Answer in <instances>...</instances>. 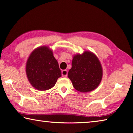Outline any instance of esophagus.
Here are the masks:
<instances>
[{
  "mask_svg": "<svg viewBox=\"0 0 133 133\" xmlns=\"http://www.w3.org/2000/svg\"><path fill=\"white\" fill-rule=\"evenodd\" d=\"M62 75L63 77L66 78L67 77V75H68V71H67V70H65V69H64V70H62Z\"/></svg>",
  "mask_w": 133,
  "mask_h": 133,
  "instance_id": "1",
  "label": "esophagus"
}]
</instances>
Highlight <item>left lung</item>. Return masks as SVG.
<instances>
[{"label": "left lung", "instance_id": "1", "mask_svg": "<svg viewBox=\"0 0 133 133\" xmlns=\"http://www.w3.org/2000/svg\"><path fill=\"white\" fill-rule=\"evenodd\" d=\"M68 77L74 88L79 92H87L95 90L103 77V69L98 58L89 51L74 56Z\"/></svg>", "mask_w": 133, "mask_h": 133}]
</instances>
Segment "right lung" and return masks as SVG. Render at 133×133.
Masks as SVG:
<instances>
[{"label": "right lung", "mask_w": 133, "mask_h": 133, "mask_svg": "<svg viewBox=\"0 0 133 133\" xmlns=\"http://www.w3.org/2000/svg\"><path fill=\"white\" fill-rule=\"evenodd\" d=\"M28 79L35 88L48 90L61 77L58 63L48 47H39L30 54L26 65Z\"/></svg>", "instance_id": "add662e5"}]
</instances>
